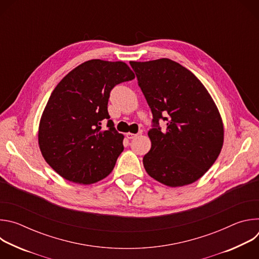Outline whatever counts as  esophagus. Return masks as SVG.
Returning a JSON list of instances; mask_svg holds the SVG:
<instances>
[{
    "label": "esophagus",
    "mask_w": 259,
    "mask_h": 259,
    "mask_svg": "<svg viewBox=\"0 0 259 259\" xmlns=\"http://www.w3.org/2000/svg\"><path fill=\"white\" fill-rule=\"evenodd\" d=\"M137 136V134H133V133H126V137L128 138V139H133V138H135Z\"/></svg>",
    "instance_id": "esophagus-1"
}]
</instances>
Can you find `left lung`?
I'll use <instances>...</instances> for the list:
<instances>
[{
    "label": "left lung",
    "mask_w": 259,
    "mask_h": 259,
    "mask_svg": "<svg viewBox=\"0 0 259 259\" xmlns=\"http://www.w3.org/2000/svg\"><path fill=\"white\" fill-rule=\"evenodd\" d=\"M130 65L153 114L152 147L142 160L146 172L172 188L195 182L214 164L224 143L213 99L191 70L171 59ZM161 119L167 123L165 133Z\"/></svg>",
    "instance_id": "8db88e82"
}]
</instances>
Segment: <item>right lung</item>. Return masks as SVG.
I'll use <instances>...</instances> for the list:
<instances>
[{
    "label": "right lung",
    "mask_w": 259,
    "mask_h": 259,
    "mask_svg": "<svg viewBox=\"0 0 259 259\" xmlns=\"http://www.w3.org/2000/svg\"><path fill=\"white\" fill-rule=\"evenodd\" d=\"M133 79V71L122 61L92 59L58 83L41 118L39 145L46 162L60 176L90 184L112 172L124 150V136L109 120V94L116 85Z\"/></svg>",
    "instance_id": "obj_1"
}]
</instances>
